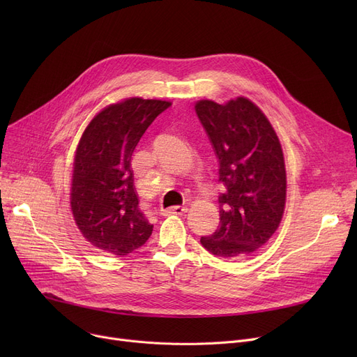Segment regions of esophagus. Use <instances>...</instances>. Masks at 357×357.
<instances>
[{
    "label": "esophagus",
    "instance_id": "34e87169",
    "mask_svg": "<svg viewBox=\"0 0 357 357\" xmlns=\"http://www.w3.org/2000/svg\"><path fill=\"white\" fill-rule=\"evenodd\" d=\"M186 211H188V207H181V205H175V207H171V208L162 210V214H163V215H171V214L182 215V214H185Z\"/></svg>",
    "mask_w": 357,
    "mask_h": 357
}]
</instances>
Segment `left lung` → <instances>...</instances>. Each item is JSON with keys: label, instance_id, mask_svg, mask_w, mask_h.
<instances>
[{"label": "left lung", "instance_id": "1", "mask_svg": "<svg viewBox=\"0 0 357 357\" xmlns=\"http://www.w3.org/2000/svg\"><path fill=\"white\" fill-rule=\"evenodd\" d=\"M195 112L218 159L220 226L201 245L226 259L256 252L282 220L287 172L280 142L257 105L245 97L217 104L201 100Z\"/></svg>", "mask_w": 357, "mask_h": 357}]
</instances>
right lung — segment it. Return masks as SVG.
Masks as SVG:
<instances>
[{
	"mask_svg": "<svg viewBox=\"0 0 357 357\" xmlns=\"http://www.w3.org/2000/svg\"><path fill=\"white\" fill-rule=\"evenodd\" d=\"M169 101L127 98L91 120L75 153L70 208L92 246L126 256L143 246L153 231L139 208L131 155Z\"/></svg>",
	"mask_w": 357,
	"mask_h": 357,
	"instance_id": "obj_1",
	"label": "right lung"
}]
</instances>
